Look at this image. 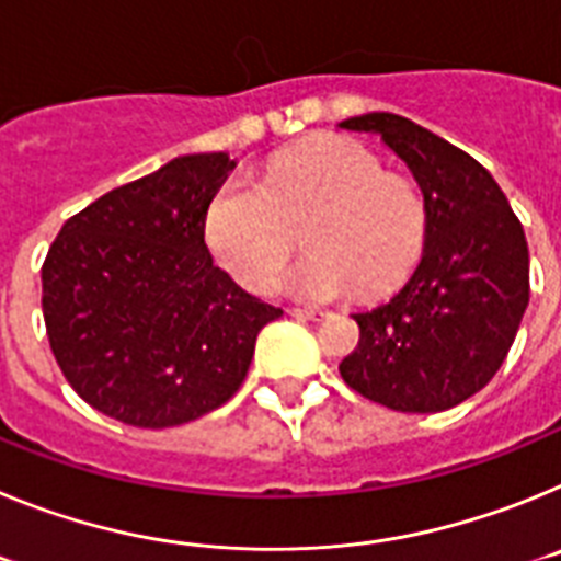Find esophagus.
I'll use <instances>...</instances> for the list:
<instances>
[{
  "instance_id": "esophagus-1",
  "label": "esophagus",
  "mask_w": 561,
  "mask_h": 561,
  "mask_svg": "<svg viewBox=\"0 0 561 561\" xmlns=\"http://www.w3.org/2000/svg\"><path fill=\"white\" fill-rule=\"evenodd\" d=\"M286 311H289L291 317H300V320H323L325 317L323 309H295V306H291V309Z\"/></svg>"
}]
</instances>
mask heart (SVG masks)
Listing matches in <instances>:
<instances>
[{
	"mask_svg": "<svg viewBox=\"0 0 561 561\" xmlns=\"http://www.w3.org/2000/svg\"><path fill=\"white\" fill-rule=\"evenodd\" d=\"M304 221L309 252L277 275V289L304 300L351 289L379 297L413 270L427 213L413 182L385 171L374 151L325 137L280 153L257 185L225 182L207 207L205 241L238 284L264 289Z\"/></svg>",
	"mask_w": 561,
	"mask_h": 561,
	"instance_id": "obj_1",
	"label": "heart"
}]
</instances>
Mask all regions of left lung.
<instances>
[{
    "instance_id": "1",
    "label": "left lung",
    "mask_w": 561,
    "mask_h": 561,
    "mask_svg": "<svg viewBox=\"0 0 561 561\" xmlns=\"http://www.w3.org/2000/svg\"><path fill=\"white\" fill-rule=\"evenodd\" d=\"M376 131L424 193L427 244L408 286L354 314L359 345L340 362L351 390L399 413H440L485 388L528 306V241L492 173L438 134L390 112L342 121Z\"/></svg>"
}]
</instances>
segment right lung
Returning a JSON list of instances; mask_svg holds the SVG:
<instances>
[{"label":"right lung","mask_w":561,"mask_h":561,"mask_svg":"<svg viewBox=\"0 0 561 561\" xmlns=\"http://www.w3.org/2000/svg\"><path fill=\"white\" fill-rule=\"evenodd\" d=\"M236 162L187 153L114 187L61 227L42 309L64 379L108 419L162 430L202 419L247 379L284 311L213 264L205 216Z\"/></svg>","instance_id":"right-lung-1"}]
</instances>
